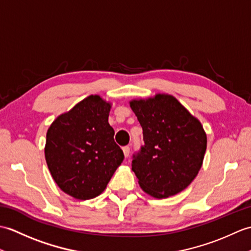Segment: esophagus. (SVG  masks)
<instances>
[{
  "label": "esophagus",
  "instance_id": "obj_1",
  "mask_svg": "<svg viewBox=\"0 0 251 251\" xmlns=\"http://www.w3.org/2000/svg\"><path fill=\"white\" fill-rule=\"evenodd\" d=\"M123 152H124V155L127 157L129 156V153H130V148L128 146H125L124 148H123Z\"/></svg>",
  "mask_w": 251,
  "mask_h": 251
}]
</instances>
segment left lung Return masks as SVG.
Instances as JSON below:
<instances>
[{
	"mask_svg": "<svg viewBox=\"0 0 251 251\" xmlns=\"http://www.w3.org/2000/svg\"><path fill=\"white\" fill-rule=\"evenodd\" d=\"M130 108L142 127L140 150L131 169L142 190L156 199L179 193L199 174L207 146L200 121L173 96L132 100Z\"/></svg>",
	"mask_w": 251,
	"mask_h": 251,
	"instance_id": "obj_1",
	"label": "left lung"
}]
</instances>
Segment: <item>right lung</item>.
I'll return each instance as SVG.
<instances>
[{"instance_id":"obj_1","label":"right lung","mask_w":251,"mask_h":251,"mask_svg":"<svg viewBox=\"0 0 251 251\" xmlns=\"http://www.w3.org/2000/svg\"><path fill=\"white\" fill-rule=\"evenodd\" d=\"M110 108L99 96H89L58 116L47 130V166L58 186L74 199L102 193L124 161L108 122Z\"/></svg>"}]
</instances>
